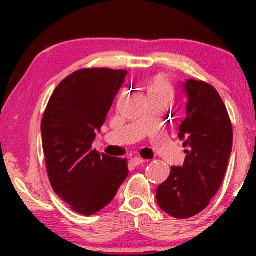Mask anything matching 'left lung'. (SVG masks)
<instances>
[{
	"mask_svg": "<svg viewBox=\"0 0 256 256\" xmlns=\"http://www.w3.org/2000/svg\"><path fill=\"white\" fill-rule=\"evenodd\" d=\"M128 76L126 70L85 68L64 78L49 100L40 124L52 190L83 216L104 208L128 178V158L116 146L98 152L96 131Z\"/></svg>",
	"mask_w": 256,
	"mask_h": 256,
	"instance_id": "8db88e82",
	"label": "left lung"
}]
</instances>
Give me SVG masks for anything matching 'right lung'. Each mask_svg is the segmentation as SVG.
Returning <instances> with one entry per match:
<instances>
[{
	"mask_svg": "<svg viewBox=\"0 0 256 256\" xmlns=\"http://www.w3.org/2000/svg\"><path fill=\"white\" fill-rule=\"evenodd\" d=\"M186 116L178 134L186 148L184 164L172 167L156 192L161 210L177 219L192 218L210 204L224 180L234 140L230 116L219 94L194 83L186 84Z\"/></svg>",
	"mask_w": 256,
	"mask_h": 256,
	"instance_id": "right-lung-1",
	"label": "right lung"
}]
</instances>
